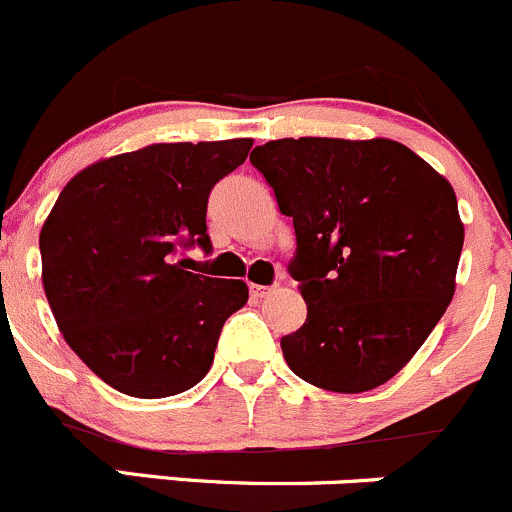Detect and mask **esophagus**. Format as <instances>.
<instances>
[{
  "instance_id": "esophagus-1",
  "label": "esophagus",
  "mask_w": 512,
  "mask_h": 512,
  "mask_svg": "<svg viewBox=\"0 0 512 512\" xmlns=\"http://www.w3.org/2000/svg\"><path fill=\"white\" fill-rule=\"evenodd\" d=\"M273 291H276V288H271V286H258V283H251V286H249V293L254 295V298H266V295H271Z\"/></svg>"
}]
</instances>
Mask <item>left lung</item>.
Returning <instances> with one entry per match:
<instances>
[{
	"mask_svg": "<svg viewBox=\"0 0 512 512\" xmlns=\"http://www.w3.org/2000/svg\"><path fill=\"white\" fill-rule=\"evenodd\" d=\"M251 165L293 219L308 318L281 340L288 367L357 394L402 370L449 308L463 249L453 187L394 140L283 138Z\"/></svg>",
	"mask_w": 512,
	"mask_h": 512,
	"instance_id": "left-lung-1",
	"label": "left lung"
}]
</instances>
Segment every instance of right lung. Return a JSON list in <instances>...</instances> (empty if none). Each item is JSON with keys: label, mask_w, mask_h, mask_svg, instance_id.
<instances>
[{"label": "right lung", "mask_w": 512, "mask_h": 512, "mask_svg": "<svg viewBox=\"0 0 512 512\" xmlns=\"http://www.w3.org/2000/svg\"><path fill=\"white\" fill-rule=\"evenodd\" d=\"M254 140L160 142L108 157L63 187L41 226V278L71 350L138 399L187 392L214 362L244 281L187 271L177 254L207 234L209 192Z\"/></svg>", "instance_id": "obj_1"}]
</instances>
